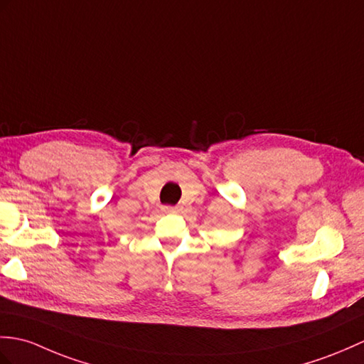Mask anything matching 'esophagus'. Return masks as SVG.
<instances>
[{
    "mask_svg": "<svg viewBox=\"0 0 364 364\" xmlns=\"http://www.w3.org/2000/svg\"><path fill=\"white\" fill-rule=\"evenodd\" d=\"M163 210H164V213H173V214H176V213H180V210H181V206H164Z\"/></svg>",
    "mask_w": 364,
    "mask_h": 364,
    "instance_id": "obj_1",
    "label": "esophagus"
}]
</instances>
